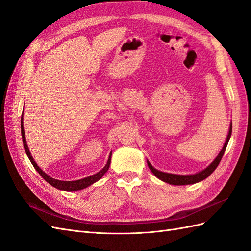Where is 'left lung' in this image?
Masks as SVG:
<instances>
[{"label": "left lung", "mask_w": 251, "mask_h": 251, "mask_svg": "<svg viewBox=\"0 0 251 251\" xmlns=\"http://www.w3.org/2000/svg\"><path fill=\"white\" fill-rule=\"evenodd\" d=\"M231 131H232V125L230 124L228 136H227L226 141L224 143V146H223L221 151H220L219 155L217 156V158L207 166L206 169L199 172L198 174H195V175H175V174L163 173V172H160V171L156 170L155 168H153V165H151L148 161L149 168L151 171V173H153L158 179H160L163 182H166V183H170L172 185H187V184H194V183H197V182H200V181H202L204 179H206L209 176V175L217 169V166L219 165L220 161H221V159H222V157L224 155V151L226 150L227 143H228V141L230 139Z\"/></svg>", "instance_id": "8db88e82"}]
</instances>
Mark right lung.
<instances>
[{
	"label": "right lung",
	"instance_id": "right-lung-1",
	"mask_svg": "<svg viewBox=\"0 0 251 251\" xmlns=\"http://www.w3.org/2000/svg\"><path fill=\"white\" fill-rule=\"evenodd\" d=\"M21 133H22V138H23V143H24V149L26 151V154L29 158V160L31 161L33 168L37 171V173H39L41 176L46 180L48 183L50 185H52L53 187H55L57 189H60V191H67V192H73V191H80V189H83L86 188L88 186H90L91 184L95 183L96 181L100 180L103 175L107 173V171L109 170L110 168V163H111V156H112V151L111 154L109 156V159H108V162L107 164L104 165V168L100 171L96 173L95 175H92V176H89L87 178H83V179H80V180H76V181H62V180H56L54 178H51L50 176H48V175L46 173H44L41 169L40 166L37 165L35 163V161L33 160V158L31 156V154H30V151L28 149V146H27V142H26V138H25V132H24V126H23V115H22V118H21Z\"/></svg>",
	"mask_w": 251,
	"mask_h": 251
}]
</instances>
